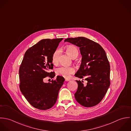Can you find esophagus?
<instances>
[{"mask_svg":"<svg viewBox=\"0 0 131 131\" xmlns=\"http://www.w3.org/2000/svg\"><path fill=\"white\" fill-rule=\"evenodd\" d=\"M65 80L66 81H70V79H65Z\"/></svg>","mask_w":131,"mask_h":131,"instance_id":"obj_1","label":"esophagus"}]
</instances>
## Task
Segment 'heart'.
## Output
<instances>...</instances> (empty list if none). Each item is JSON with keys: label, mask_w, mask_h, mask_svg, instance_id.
I'll return each instance as SVG.
<instances>
[{"label": "heart", "mask_w": 131, "mask_h": 131, "mask_svg": "<svg viewBox=\"0 0 131 131\" xmlns=\"http://www.w3.org/2000/svg\"><path fill=\"white\" fill-rule=\"evenodd\" d=\"M65 50L66 52L72 58L77 57L79 54L78 50L74 46H68L66 47ZM60 52V49H57L53 52L52 56V61L53 64L57 65L58 64ZM74 71L75 70L72 67L61 66L56 69V72L57 75L62 76L65 78H68L70 77L71 74H73Z\"/></svg>", "instance_id": "heart-1"}]
</instances>
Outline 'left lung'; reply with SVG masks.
Returning <instances> with one entry per match:
<instances>
[{
  "label": "left lung",
  "instance_id": "8db88e82",
  "mask_svg": "<svg viewBox=\"0 0 131 131\" xmlns=\"http://www.w3.org/2000/svg\"><path fill=\"white\" fill-rule=\"evenodd\" d=\"M64 41L79 47L82 55L80 67L75 76L85 78L87 83L83 84V81L77 80L76 100L86 107L98 104L110 84V64L104 50L98 43L84 37L68 38Z\"/></svg>",
  "mask_w": 131,
  "mask_h": 131
}]
</instances>
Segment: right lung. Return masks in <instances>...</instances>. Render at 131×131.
<instances>
[{
  "label": "right lung",
  "instance_id": "right-lung-1",
  "mask_svg": "<svg viewBox=\"0 0 131 131\" xmlns=\"http://www.w3.org/2000/svg\"><path fill=\"white\" fill-rule=\"evenodd\" d=\"M63 38L45 39L27 50L19 68L20 89L28 102L40 110H47L56 103L65 79L57 76L45 83L46 77L52 79L54 72L52 56Z\"/></svg>",
  "mask_w": 131,
  "mask_h": 131
}]
</instances>
